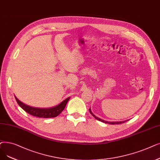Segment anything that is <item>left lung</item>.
I'll list each match as a JSON object with an SVG mask.
<instances>
[{
    "mask_svg": "<svg viewBox=\"0 0 160 160\" xmlns=\"http://www.w3.org/2000/svg\"><path fill=\"white\" fill-rule=\"evenodd\" d=\"M89 112L91 113V114L96 119V120H99V121H100V122H104V123H109V124H112V125H114V124H120V123H124V122H127V121H128L129 120H125V121H121V122H107V121H105V120H102V119H101V118H97L96 116H95L93 113H92V110H91V108H89Z\"/></svg>",
    "mask_w": 160,
    "mask_h": 160,
    "instance_id": "8db88e82",
    "label": "left lung"
}]
</instances>
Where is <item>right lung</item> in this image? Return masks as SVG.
<instances>
[{
  "instance_id": "right-lung-1",
  "label": "right lung",
  "mask_w": 160,
  "mask_h": 160,
  "mask_svg": "<svg viewBox=\"0 0 160 160\" xmlns=\"http://www.w3.org/2000/svg\"><path fill=\"white\" fill-rule=\"evenodd\" d=\"M15 98L19 107L21 108H22L26 112L38 118H54L58 116L62 112V111L64 110L67 102L70 99V97H68V98H67L63 102H61L60 104H59L58 105L54 107L48 108H41L28 106L25 105L23 102H22V101H20L16 96Z\"/></svg>"
}]
</instances>
